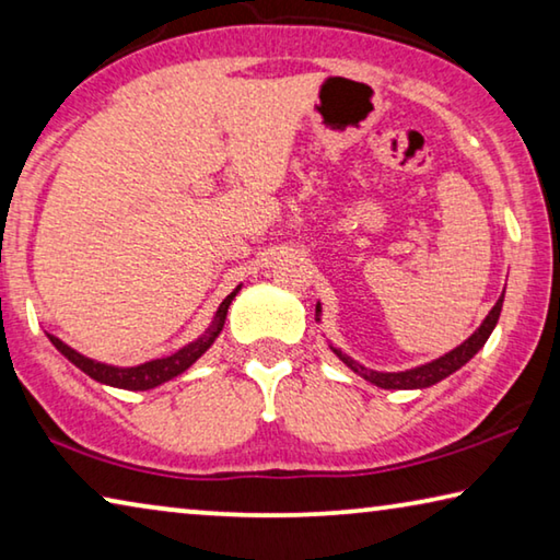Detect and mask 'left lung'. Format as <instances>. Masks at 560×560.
<instances>
[{"mask_svg": "<svg viewBox=\"0 0 560 560\" xmlns=\"http://www.w3.org/2000/svg\"><path fill=\"white\" fill-rule=\"evenodd\" d=\"M501 306H503V294L501 299L495 301V306L488 312V316L483 318V324L476 328L471 339H466L460 346H456L454 351H448L446 357H441L436 361L425 363V366H416L411 371H398V374H378V371H369L359 366V363H353L346 353H341L339 349H334L336 357H339L346 366L357 371L359 376H363L366 381H371V384H376L381 388H425V386H433L439 384L441 378H446L454 374V371H458L464 363L471 361L478 349L488 341V336H491V331L495 328V324H499V316H501ZM322 312V306H316V314Z\"/></svg>", "mask_w": 560, "mask_h": 560, "instance_id": "8db88e82", "label": "left lung"}]
</instances>
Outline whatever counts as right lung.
<instances>
[{
  "mask_svg": "<svg viewBox=\"0 0 560 560\" xmlns=\"http://www.w3.org/2000/svg\"><path fill=\"white\" fill-rule=\"evenodd\" d=\"M236 291H232V294H229L224 301H221L219 312L214 316V324H211L207 331L199 336L197 341L186 343L184 349L172 353V357H164V359H156V361H147V363H141V366H131V369L106 366V363L92 361V359L82 357V353H77L74 349H69V346L65 341H59L57 336H51V334H47V336H49V341L55 343L57 349L65 353L69 361L74 363L77 369H82L86 376H92L94 381H100V384L127 388V392H147V388H154L159 384H164V381H168V378L184 374V371L189 369L191 363L197 361L201 353L209 349L211 343H214V339L221 334V328H224L226 312H229V306H232V299L236 296Z\"/></svg>",
  "mask_w": 560,
  "mask_h": 560,
  "instance_id": "right-lung-1",
  "label": "right lung"
}]
</instances>
